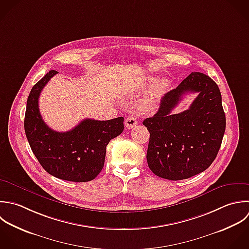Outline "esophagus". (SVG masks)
<instances>
[{
  "label": "esophagus",
  "instance_id": "obj_1",
  "mask_svg": "<svg viewBox=\"0 0 249 249\" xmlns=\"http://www.w3.org/2000/svg\"><path fill=\"white\" fill-rule=\"evenodd\" d=\"M138 124V120L136 119L135 116H128L126 119H125V126L127 129H131L133 128L134 126H136Z\"/></svg>",
  "mask_w": 249,
  "mask_h": 249
}]
</instances>
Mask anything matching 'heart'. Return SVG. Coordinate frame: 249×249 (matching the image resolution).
<instances>
[{
    "label": "heart",
    "mask_w": 249,
    "mask_h": 249,
    "mask_svg": "<svg viewBox=\"0 0 249 249\" xmlns=\"http://www.w3.org/2000/svg\"><path fill=\"white\" fill-rule=\"evenodd\" d=\"M156 80L155 77H148L147 82L152 83ZM169 87V80L166 78H162L157 80L151 88L148 90V92L145 94V96L141 101V107L143 109H151L153 108L156 104L161 100V98L165 95Z\"/></svg>",
    "instance_id": "1"
}]
</instances>
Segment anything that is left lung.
I'll return each instance as SVG.
<instances>
[{
  "label": "left lung",
  "mask_w": 249,
  "mask_h": 249,
  "mask_svg": "<svg viewBox=\"0 0 249 249\" xmlns=\"http://www.w3.org/2000/svg\"><path fill=\"white\" fill-rule=\"evenodd\" d=\"M190 91L198 93L191 107L172 115ZM142 124L150 134L146 159L152 173L169 180L194 177L212 165L221 146L226 117L220 90L209 75L192 72L164 95L156 114Z\"/></svg>",
  "instance_id": "1"
}]
</instances>
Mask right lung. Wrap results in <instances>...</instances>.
<instances>
[{
    "instance_id": "obj_1",
    "label": "right lung",
    "mask_w": 249,
    "mask_h": 249,
    "mask_svg": "<svg viewBox=\"0 0 249 249\" xmlns=\"http://www.w3.org/2000/svg\"><path fill=\"white\" fill-rule=\"evenodd\" d=\"M56 71L36 82L28 97L24 129L31 149L51 176L68 181L86 182L102 171L107 145L124 129V118L100 121L86 118L73 129L60 133L50 129L38 109V97Z\"/></svg>"
}]
</instances>
